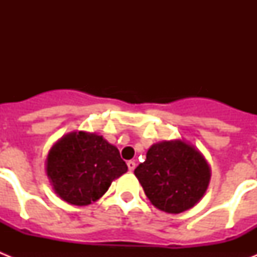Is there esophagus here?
Wrapping results in <instances>:
<instances>
[{
    "label": "esophagus",
    "instance_id": "1",
    "mask_svg": "<svg viewBox=\"0 0 257 257\" xmlns=\"http://www.w3.org/2000/svg\"><path fill=\"white\" fill-rule=\"evenodd\" d=\"M127 167H128V171H134L136 167V163L134 162V161H128V162H127Z\"/></svg>",
    "mask_w": 257,
    "mask_h": 257
}]
</instances>
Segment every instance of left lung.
I'll list each match as a JSON object with an SVG mask.
<instances>
[{
  "instance_id": "1",
  "label": "left lung",
  "mask_w": 257,
  "mask_h": 257,
  "mask_svg": "<svg viewBox=\"0 0 257 257\" xmlns=\"http://www.w3.org/2000/svg\"><path fill=\"white\" fill-rule=\"evenodd\" d=\"M134 172L152 205L169 213H180L196 205L211 176L203 156L181 140L154 144Z\"/></svg>"
}]
</instances>
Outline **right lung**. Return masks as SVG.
<instances>
[{"mask_svg":"<svg viewBox=\"0 0 257 257\" xmlns=\"http://www.w3.org/2000/svg\"><path fill=\"white\" fill-rule=\"evenodd\" d=\"M47 176L61 199L76 206L100 198L110 184L127 171L114 145L83 131L61 138L50 151Z\"/></svg>","mask_w":257,"mask_h":257,"instance_id":"right-lung-1","label":"right lung"}]
</instances>
